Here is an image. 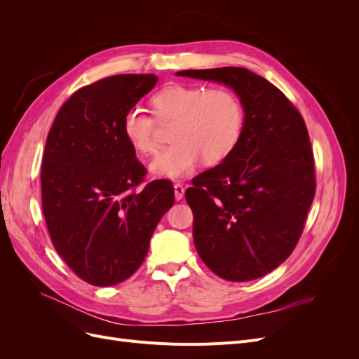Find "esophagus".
I'll return each instance as SVG.
<instances>
[{
	"label": "esophagus",
	"mask_w": 359,
	"mask_h": 359,
	"mask_svg": "<svg viewBox=\"0 0 359 359\" xmlns=\"http://www.w3.org/2000/svg\"><path fill=\"white\" fill-rule=\"evenodd\" d=\"M173 191H175V199L181 201L184 198V193H186V187L181 186V184H175V186H173Z\"/></svg>",
	"instance_id": "1"
}]
</instances>
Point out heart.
<instances>
[{"mask_svg": "<svg viewBox=\"0 0 359 359\" xmlns=\"http://www.w3.org/2000/svg\"><path fill=\"white\" fill-rule=\"evenodd\" d=\"M160 123H172V145L149 163L156 177L180 180L190 175L203 160L219 165L238 147L244 132V106L233 91L208 90L203 85L175 83L151 99ZM123 135L136 153L149 156L157 149V120L140 106L123 116Z\"/></svg>", "mask_w": 359, "mask_h": 359, "instance_id": "1", "label": "heart"}]
</instances>
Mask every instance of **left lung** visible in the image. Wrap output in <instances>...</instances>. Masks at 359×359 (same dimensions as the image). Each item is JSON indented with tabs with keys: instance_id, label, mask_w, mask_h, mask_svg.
I'll return each mask as SVG.
<instances>
[{
	"instance_id": "obj_1",
	"label": "left lung",
	"mask_w": 359,
	"mask_h": 359,
	"mask_svg": "<svg viewBox=\"0 0 359 359\" xmlns=\"http://www.w3.org/2000/svg\"><path fill=\"white\" fill-rule=\"evenodd\" d=\"M177 74L229 86L245 112L233 153L186 190L194 247L224 280L264 277L293 252L316 191L306 123L277 86L244 67Z\"/></svg>"
}]
</instances>
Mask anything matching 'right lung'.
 <instances>
[{
	"instance_id": "1",
	"label": "right lung",
	"mask_w": 359,
	"mask_h": 359,
	"mask_svg": "<svg viewBox=\"0 0 359 359\" xmlns=\"http://www.w3.org/2000/svg\"><path fill=\"white\" fill-rule=\"evenodd\" d=\"M156 74H115L76 91L46 139L41 205L50 240L73 273L114 286L142 265L158 222L175 202L168 180L140 193L145 168L123 135V116Z\"/></svg>"
}]
</instances>
